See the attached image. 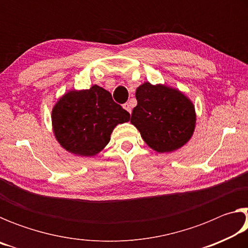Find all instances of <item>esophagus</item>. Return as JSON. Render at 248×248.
I'll return each instance as SVG.
<instances>
[{"label": "esophagus", "mask_w": 248, "mask_h": 248, "mask_svg": "<svg viewBox=\"0 0 248 248\" xmlns=\"http://www.w3.org/2000/svg\"><path fill=\"white\" fill-rule=\"evenodd\" d=\"M124 108L129 112V114H131V112H132V106H131V104H130V103L124 104Z\"/></svg>", "instance_id": "34e87169"}]
</instances>
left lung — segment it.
<instances>
[{
  "label": "left lung",
  "mask_w": 248,
  "mask_h": 248,
  "mask_svg": "<svg viewBox=\"0 0 248 248\" xmlns=\"http://www.w3.org/2000/svg\"><path fill=\"white\" fill-rule=\"evenodd\" d=\"M138 105L131 124L142 139L158 153L174 152L191 139L196 128V110L191 100L165 84L144 82L136 92Z\"/></svg>",
  "instance_id": "8db88e82"
}]
</instances>
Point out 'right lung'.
Segmentation results:
<instances>
[{"instance_id": "1", "label": "right lung", "mask_w": 248, "mask_h": 248, "mask_svg": "<svg viewBox=\"0 0 248 248\" xmlns=\"http://www.w3.org/2000/svg\"><path fill=\"white\" fill-rule=\"evenodd\" d=\"M129 120V112L98 85L69 91L58 99L51 114L57 141L68 152L85 157L103 151L116 125Z\"/></svg>"}]
</instances>
